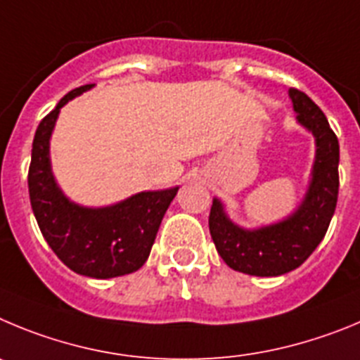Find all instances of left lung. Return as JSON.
<instances>
[{
    "label": "left lung",
    "mask_w": 360,
    "mask_h": 360,
    "mask_svg": "<svg viewBox=\"0 0 360 360\" xmlns=\"http://www.w3.org/2000/svg\"><path fill=\"white\" fill-rule=\"evenodd\" d=\"M297 124L316 140L309 190L301 204L280 222L245 229L228 217L224 204L213 199L210 233L222 260L251 276H281L300 267L323 240L339 193V141L328 120L303 91L289 89Z\"/></svg>",
    "instance_id": "left-lung-1"
}]
</instances>
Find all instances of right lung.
<instances>
[{"label":"right lung","mask_w":360,"mask_h":360,"mask_svg":"<svg viewBox=\"0 0 360 360\" xmlns=\"http://www.w3.org/2000/svg\"><path fill=\"white\" fill-rule=\"evenodd\" d=\"M95 84L68 93L39 124L32 143L28 192L39 229L64 265L82 276L108 280L147 262L176 188L140 192L111 206L89 208L64 195L51 172L50 138L60 109Z\"/></svg>","instance_id":"1"}]
</instances>
